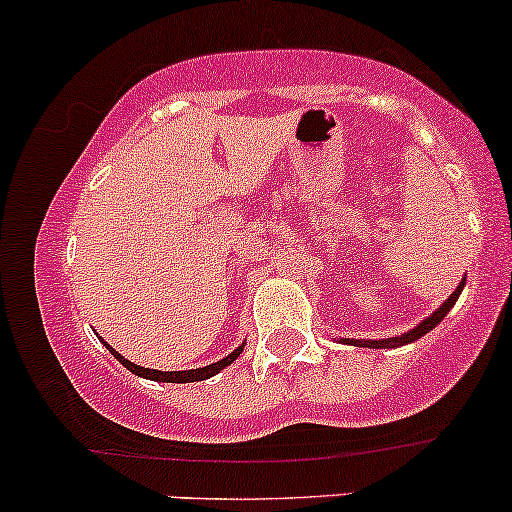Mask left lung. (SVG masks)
Masks as SVG:
<instances>
[{
  "instance_id": "obj_1",
  "label": "left lung",
  "mask_w": 512,
  "mask_h": 512,
  "mask_svg": "<svg viewBox=\"0 0 512 512\" xmlns=\"http://www.w3.org/2000/svg\"><path fill=\"white\" fill-rule=\"evenodd\" d=\"M464 281H467V276H464V279L460 281V286H457V289L450 293L448 301L440 305L436 313H433L431 317H426V320L421 322V325H416L414 330H409L407 334H402V337H392V339H342V342H349V344H356V346H368V349H385V346H390V349H392V346H404V344L416 342V339H421V337H424V334L431 332L433 327L440 325V320H443V317L450 313V308H452V305H455V301H457V298H460V293L464 289Z\"/></svg>"
}]
</instances>
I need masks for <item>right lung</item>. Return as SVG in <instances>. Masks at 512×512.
<instances>
[{"instance_id": "obj_1", "label": "right lung", "mask_w": 512, "mask_h": 512, "mask_svg": "<svg viewBox=\"0 0 512 512\" xmlns=\"http://www.w3.org/2000/svg\"><path fill=\"white\" fill-rule=\"evenodd\" d=\"M105 344V342H103ZM108 346V351L110 354H113L117 361L122 363V366H125L129 373H134V375H139V378H149V380H156V383H199V380H207V378H211V375H216L219 373V370H223L226 366H231L233 361H236V358L243 354V346H238L236 351H231V354H228L226 358H221V361H216V363H209V366H204V368H195V370H154V368H144V366H137V363H132V361H127L125 356H120L117 354V351L113 349V346L110 344H105Z\"/></svg>"}]
</instances>
